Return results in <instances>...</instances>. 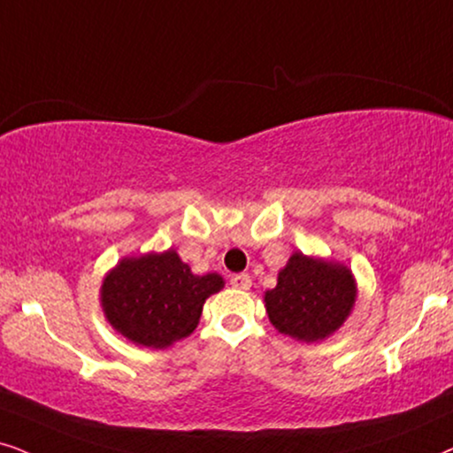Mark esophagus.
Returning a JSON list of instances; mask_svg holds the SVG:
<instances>
[{"instance_id":"34e87169","label":"esophagus","mask_w":453,"mask_h":453,"mask_svg":"<svg viewBox=\"0 0 453 453\" xmlns=\"http://www.w3.org/2000/svg\"><path fill=\"white\" fill-rule=\"evenodd\" d=\"M231 285L234 287V289H250V285H251L250 274H245V273L233 274V277H231Z\"/></svg>"}]
</instances>
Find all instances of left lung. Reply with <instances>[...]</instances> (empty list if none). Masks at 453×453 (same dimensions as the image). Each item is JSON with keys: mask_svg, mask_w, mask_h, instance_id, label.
<instances>
[{"mask_svg": "<svg viewBox=\"0 0 453 453\" xmlns=\"http://www.w3.org/2000/svg\"><path fill=\"white\" fill-rule=\"evenodd\" d=\"M354 299L356 283L348 268L293 254L264 302L270 322L280 333L319 342L343 325Z\"/></svg>", "mask_w": 453, "mask_h": 453, "instance_id": "1", "label": "left lung"}]
</instances>
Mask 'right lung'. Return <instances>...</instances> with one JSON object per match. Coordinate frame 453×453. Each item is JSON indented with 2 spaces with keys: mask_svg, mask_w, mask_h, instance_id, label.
I'll list each match as a JSON object with an SVG mask.
<instances>
[{
  "mask_svg": "<svg viewBox=\"0 0 453 453\" xmlns=\"http://www.w3.org/2000/svg\"><path fill=\"white\" fill-rule=\"evenodd\" d=\"M220 289L222 277H197L168 250L122 260L104 280L102 305L116 331L162 349L196 331L203 302Z\"/></svg>",
  "mask_w": 453,
  "mask_h": 453,
  "instance_id": "add662e5",
  "label": "right lung"
}]
</instances>
